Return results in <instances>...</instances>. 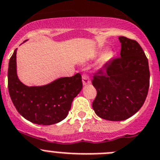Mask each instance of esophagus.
I'll use <instances>...</instances> for the list:
<instances>
[{"label":"esophagus","mask_w":160,"mask_h":160,"mask_svg":"<svg viewBox=\"0 0 160 160\" xmlns=\"http://www.w3.org/2000/svg\"><path fill=\"white\" fill-rule=\"evenodd\" d=\"M82 81H83V85H88V84H90L91 83L90 79H89L88 77L86 76V75H83V77H82Z\"/></svg>","instance_id":"obj_1"}]
</instances>
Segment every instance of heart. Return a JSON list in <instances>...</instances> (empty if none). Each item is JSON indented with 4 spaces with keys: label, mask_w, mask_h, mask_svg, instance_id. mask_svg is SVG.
<instances>
[{
    "label": "heart",
    "mask_w": 160,
    "mask_h": 160,
    "mask_svg": "<svg viewBox=\"0 0 160 160\" xmlns=\"http://www.w3.org/2000/svg\"><path fill=\"white\" fill-rule=\"evenodd\" d=\"M101 53H102L101 52H96L93 53L92 55L91 56V57H92V58H96V57L100 55ZM112 57H113V53H112V52L111 51L105 52L103 55H102V57H100V60H99V63H98V65L97 67H96V69L100 70L101 69V68H103L106 64H108L109 62H110L111 60L112 59Z\"/></svg>",
    "instance_id": "obj_1"
}]
</instances>
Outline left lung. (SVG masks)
I'll return each mask as SVG.
<instances>
[{
	"label": "left lung",
	"instance_id": "obj_1",
	"mask_svg": "<svg viewBox=\"0 0 160 160\" xmlns=\"http://www.w3.org/2000/svg\"><path fill=\"white\" fill-rule=\"evenodd\" d=\"M120 57L111 60L92 80L97 95L92 103L99 117L110 121L128 119L141 108L148 96V60L137 41L119 37Z\"/></svg>",
	"mask_w": 160,
	"mask_h": 160
}]
</instances>
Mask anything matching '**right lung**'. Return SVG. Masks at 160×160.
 <instances>
[{
    "instance_id": "obj_1",
    "label": "right lung",
    "mask_w": 160,
    "mask_h": 160,
    "mask_svg": "<svg viewBox=\"0 0 160 160\" xmlns=\"http://www.w3.org/2000/svg\"><path fill=\"white\" fill-rule=\"evenodd\" d=\"M17 50L8 63V88L17 112L36 124L52 125L62 121L83 88L80 74L60 77L45 85L27 86L17 76Z\"/></svg>"
}]
</instances>
